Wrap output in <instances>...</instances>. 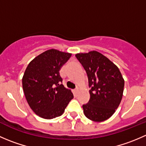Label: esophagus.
I'll use <instances>...</instances> for the list:
<instances>
[{
	"label": "esophagus",
	"mask_w": 146,
	"mask_h": 146,
	"mask_svg": "<svg viewBox=\"0 0 146 146\" xmlns=\"http://www.w3.org/2000/svg\"><path fill=\"white\" fill-rule=\"evenodd\" d=\"M78 89H75L74 90H73V92H74V94H75V95H77V93H78Z\"/></svg>",
	"instance_id": "34e87169"
}]
</instances>
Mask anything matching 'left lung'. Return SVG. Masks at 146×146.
I'll list each match as a JSON object with an SVG mask.
<instances>
[{
	"instance_id": "obj_1",
	"label": "left lung",
	"mask_w": 146,
	"mask_h": 146,
	"mask_svg": "<svg viewBox=\"0 0 146 146\" xmlns=\"http://www.w3.org/2000/svg\"><path fill=\"white\" fill-rule=\"evenodd\" d=\"M76 57L86 71L90 98L82 105L85 117L94 121L107 120L118 108L123 96L124 80L115 64L92 51Z\"/></svg>"
}]
</instances>
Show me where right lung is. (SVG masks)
I'll return each instance as SVG.
<instances>
[{"mask_svg":"<svg viewBox=\"0 0 146 146\" xmlns=\"http://www.w3.org/2000/svg\"><path fill=\"white\" fill-rule=\"evenodd\" d=\"M70 56L49 49L34 58L26 68L23 78L25 95L31 109L42 118L51 119L61 116L73 98L71 91L62 85L59 73Z\"/></svg>","mask_w":146,"mask_h":146,"instance_id":"add662e5","label":"right lung"}]
</instances>
